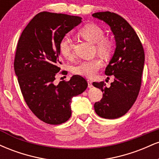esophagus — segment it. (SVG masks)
Listing matches in <instances>:
<instances>
[{
	"label": "esophagus",
	"mask_w": 159,
	"mask_h": 159,
	"mask_svg": "<svg viewBox=\"0 0 159 159\" xmlns=\"http://www.w3.org/2000/svg\"><path fill=\"white\" fill-rule=\"evenodd\" d=\"M87 83H88V87L89 88H91L93 87V82L90 80H87Z\"/></svg>",
	"instance_id": "obj_1"
}]
</instances>
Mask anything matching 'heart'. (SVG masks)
<instances>
[{"mask_svg":"<svg viewBox=\"0 0 159 159\" xmlns=\"http://www.w3.org/2000/svg\"><path fill=\"white\" fill-rule=\"evenodd\" d=\"M80 35L87 41L96 44L98 54L103 57H108L114 49V44L111 39L105 37V32L98 25L89 24L81 29ZM59 52L66 59L72 57V46L68 36H64L59 43ZM103 66V62L100 58H94L90 61H84L79 63L74 67V73L86 78H93L98 71Z\"/></svg>","mask_w":159,"mask_h":159,"instance_id":"heart-1","label":"heart"}]
</instances>
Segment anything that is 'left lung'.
<instances>
[{"mask_svg": "<svg viewBox=\"0 0 159 159\" xmlns=\"http://www.w3.org/2000/svg\"><path fill=\"white\" fill-rule=\"evenodd\" d=\"M92 16L110 26L116 42L114 55L105 71L106 75L114 76V81L110 87L104 81L93 83L103 93L94 109L101 117L116 119L126 114L139 93L144 51L134 30L123 17L111 12H96Z\"/></svg>", "mask_w": 159, "mask_h": 159, "instance_id": "left-lung-1", "label": "left lung"}]
</instances>
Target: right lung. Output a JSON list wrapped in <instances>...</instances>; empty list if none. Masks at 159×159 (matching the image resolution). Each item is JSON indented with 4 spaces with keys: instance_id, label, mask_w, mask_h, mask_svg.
Returning a JSON list of instances; mask_svg holds the SVG:
<instances>
[{
    "instance_id": "add662e5",
    "label": "right lung",
    "mask_w": 159,
    "mask_h": 159,
    "mask_svg": "<svg viewBox=\"0 0 159 159\" xmlns=\"http://www.w3.org/2000/svg\"><path fill=\"white\" fill-rule=\"evenodd\" d=\"M81 19L66 14L39 12L28 23L18 43L14 69L21 93L32 112L48 124L66 122L72 114V97L82 93L88 85L78 75L68 81L54 83L61 70L60 42Z\"/></svg>"
}]
</instances>
